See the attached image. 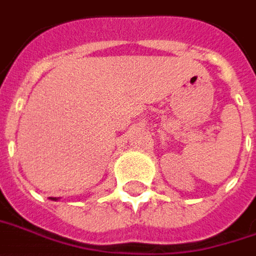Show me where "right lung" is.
Masks as SVG:
<instances>
[{
	"label": "right lung",
	"mask_w": 256,
	"mask_h": 256,
	"mask_svg": "<svg viewBox=\"0 0 256 256\" xmlns=\"http://www.w3.org/2000/svg\"><path fill=\"white\" fill-rule=\"evenodd\" d=\"M50 199H52V200H58L57 198H50Z\"/></svg>",
	"instance_id": "add662e5"
}]
</instances>
